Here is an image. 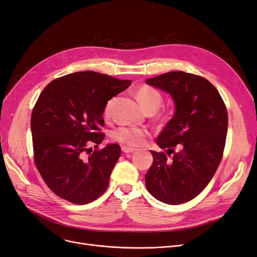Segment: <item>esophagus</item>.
Segmentation results:
<instances>
[{
	"mask_svg": "<svg viewBox=\"0 0 257 257\" xmlns=\"http://www.w3.org/2000/svg\"><path fill=\"white\" fill-rule=\"evenodd\" d=\"M121 150H122V152H124V153H132V152H134L136 149H135V148H131V147H126V146H122Z\"/></svg>",
	"mask_w": 257,
	"mask_h": 257,
	"instance_id": "1",
	"label": "esophagus"
}]
</instances>
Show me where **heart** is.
I'll return each mask as SVG.
<instances>
[{
	"mask_svg": "<svg viewBox=\"0 0 257 257\" xmlns=\"http://www.w3.org/2000/svg\"><path fill=\"white\" fill-rule=\"evenodd\" d=\"M136 97L138 99L139 104H141L148 112H155L163 104V95L162 93L155 88L151 87V85H143L139 88L136 93ZM113 104V98L109 99L106 103L103 115L104 118L108 119L110 118L111 113V106ZM164 118V115H162V119ZM149 135V132L146 128H139L134 126H120L115 128L111 137L113 141L121 143L126 146H141L144 144L145 138Z\"/></svg>",
	"mask_w": 257,
	"mask_h": 257,
	"instance_id": "b5f03b06",
	"label": "heart"
}]
</instances>
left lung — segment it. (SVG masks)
<instances>
[{"label":"left lung","instance_id":"8db88e82","mask_svg":"<svg viewBox=\"0 0 257 257\" xmlns=\"http://www.w3.org/2000/svg\"><path fill=\"white\" fill-rule=\"evenodd\" d=\"M146 82L168 92L176 104L175 115L157 138L167 153L151 151L146 188L162 203L183 204L206 188L220 165L228 125L226 106L214 85L198 75L170 72Z\"/></svg>","mask_w":257,"mask_h":257}]
</instances>
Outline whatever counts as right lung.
<instances>
[{
    "mask_svg": "<svg viewBox=\"0 0 257 257\" xmlns=\"http://www.w3.org/2000/svg\"><path fill=\"white\" fill-rule=\"evenodd\" d=\"M92 71L68 74L46 85L31 115L34 162L48 188L69 203L87 205L103 195L121 148L110 144L92 152L105 134L106 103L130 87Z\"/></svg>",
    "mask_w": 257,
    "mask_h": 257,
    "instance_id": "obj_1",
    "label": "right lung"
}]
</instances>
